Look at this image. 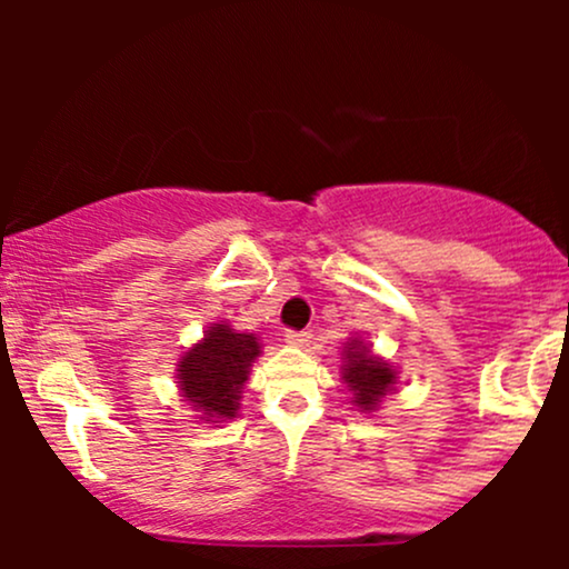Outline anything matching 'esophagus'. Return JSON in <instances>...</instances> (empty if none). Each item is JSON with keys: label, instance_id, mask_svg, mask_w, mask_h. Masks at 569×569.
Here are the masks:
<instances>
[{"label": "esophagus", "instance_id": "obj_1", "mask_svg": "<svg viewBox=\"0 0 569 569\" xmlns=\"http://www.w3.org/2000/svg\"><path fill=\"white\" fill-rule=\"evenodd\" d=\"M286 342L293 345V348H302V345L310 342V331H286Z\"/></svg>", "mask_w": 569, "mask_h": 569}]
</instances>
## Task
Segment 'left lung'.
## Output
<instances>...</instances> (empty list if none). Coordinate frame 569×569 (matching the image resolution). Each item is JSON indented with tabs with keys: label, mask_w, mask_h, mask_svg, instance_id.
Segmentation results:
<instances>
[{
	"label": "left lung",
	"mask_w": 569,
	"mask_h": 569,
	"mask_svg": "<svg viewBox=\"0 0 569 569\" xmlns=\"http://www.w3.org/2000/svg\"><path fill=\"white\" fill-rule=\"evenodd\" d=\"M345 382L356 396L358 407L371 411L380 403V398L388 396V390L393 388L396 371L380 358L369 356V350L358 339H352L350 348L345 350Z\"/></svg>",
	"instance_id": "1"
}]
</instances>
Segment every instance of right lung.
I'll use <instances>...</instances> for the list:
<instances>
[{"instance_id":"1","label":"right lung","mask_w":569,"mask_h":569,"mask_svg":"<svg viewBox=\"0 0 569 569\" xmlns=\"http://www.w3.org/2000/svg\"><path fill=\"white\" fill-rule=\"evenodd\" d=\"M259 356V342L253 335H238L224 323H213L206 339L187 350L179 361L181 393L206 417L238 415L240 388L248 380L253 358Z\"/></svg>"}]
</instances>
